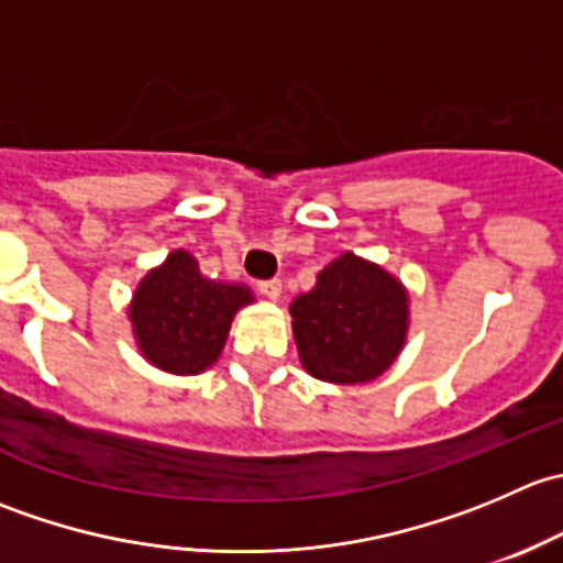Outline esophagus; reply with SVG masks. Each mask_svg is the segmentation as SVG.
Here are the masks:
<instances>
[{
  "label": "esophagus",
  "instance_id": "obj_1",
  "mask_svg": "<svg viewBox=\"0 0 563 563\" xmlns=\"http://www.w3.org/2000/svg\"><path fill=\"white\" fill-rule=\"evenodd\" d=\"M258 291L264 294L266 299H277L283 291V283L277 277H269V280H258Z\"/></svg>",
  "mask_w": 563,
  "mask_h": 563
}]
</instances>
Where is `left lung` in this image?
<instances>
[{"label":"left lung","mask_w":563,"mask_h":563,"mask_svg":"<svg viewBox=\"0 0 563 563\" xmlns=\"http://www.w3.org/2000/svg\"><path fill=\"white\" fill-rule=\"evenodd\" d=\"M294 340L310 376L365 384L400 354L408 297L382 266L343 253L318 275L313 291L291 305Z\"/></svg>","instance_id":"left-lung-1"}]
</instances>
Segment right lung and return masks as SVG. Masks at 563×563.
I'll return each mask as SVG.
<instances>
[{
    "mask_svg": "<svg viewBox=\"0 0 563 563\" xmlns=\"http://www.w3.org/2000/svg\"><path fill=\"white\" fill-rule=\"evenodd\" d=\"M253 302L245 286L214 283L198 272L196 258L176 250L150 272L130 308L135 338L152 365L168 373H201L220 356L231 318Z\"/></svg>",
    "mask_w": 563,
    "mask_h": 563,
    "instance_id": "obj_1",
    "label": "right lung"
}]
</instances>
